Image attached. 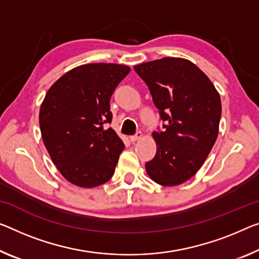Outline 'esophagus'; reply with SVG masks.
<instances>
[{
    "instance_id": "34e87169",
    "label": "esophagus",
    "mask_w": 259,
    "mask_h": 259,
    "mask_svg": "<svg viewBox=\"0 0 259 259\" xmlns=\"http://www.w3.org/2000/svg\"><path fill=\"white\" fill-rule=\"evenodd\" d=\"M141 137H142L141 132H137V133H135L134 135H131V137H130V140L132 141V142H135V141H138L139 139H140Z\"/></svg>"
}]
</instances>
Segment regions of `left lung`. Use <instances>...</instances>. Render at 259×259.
<instances>
[{
	"label": "left lung",
	"mask_w": 259,
	"mask_h": 259,
	"mask_svg": "<svg viewBox=\"0 0 259 259\" xmlns=\"http://www.w3.org/2000/svg\"><path fill=\"white\" fill-rule=\"evenodd\" d=\"M165 124L153 132L156 155L146 163L157 184L175 186L204 164L219 134L221 99L205 73L186 59L163 58L134 66Z\"/></svg>",
	"instance_id": "1"
}]
</instances>
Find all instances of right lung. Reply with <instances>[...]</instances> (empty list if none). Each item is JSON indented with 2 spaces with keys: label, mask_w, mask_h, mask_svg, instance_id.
I'll return each instance as SVG.
<instances>
[{
  "label": "right lung",
  "mask_w": 259,
  "mask_h": 259,
  "mask_svg": "<svg viewBox=\"0 0 259 259\" xmlns=\"http://www.w3.org/2000/svg\"><path fill=\"white\" fill-rule=\"evenodd\" d=\"M131 71L117 63H88L67 71L47 91L39 112L41 138L67 181L95 188L113 176L125 146L112 128L110 98Z\"/></svg>",
  "instance_id": "1"
}]
</instances>
